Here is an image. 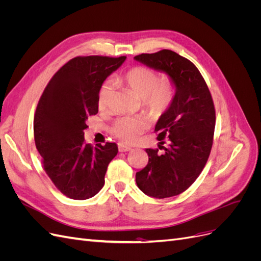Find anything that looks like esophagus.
Returning <instances> with one entry per match:
<instances>
[{"mask_svg":"<svg viewBox=\"0 0 261 261\" xmlns=\"http://www.w3.org/2000/svg\"><path fill=\"white\" fill-rule=\"evenodd\" d=\"M118 150H120V152H126V151H130L132 147L129 146H126L123 144H118Z\"/></svg>","mask_w":261,"mask_h":261,"instance_id":"obj_1","label":"esophagus"}]
</instances>
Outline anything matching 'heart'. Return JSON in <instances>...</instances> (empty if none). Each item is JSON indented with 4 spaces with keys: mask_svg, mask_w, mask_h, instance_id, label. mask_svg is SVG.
Segmentation results:
<instances>
[{
    "mask_svg": "<svg viewBox=\"0 0 261 261\" xmlns=\"http://www.w3.org/2000/svg\"><path fill=\"white\" fill-rule=\"evenodd\" d=\"M124 81L132 91L143 101V105L151 115L162 114L171 103L174 88L169 78L159 80V75L153 69L138 66L134 67L124 76ZM113 82L106 81L98 92V106L100 110L109 107L113 93ZM147 128V124L141 117H123L113 125L112 133L124 143H134Z\"/></svg>",
    "mask_w": 261,
    "mask_h": 261,
    "instance_id": "obj_1",
    "label": "heart"
}]
</instances>
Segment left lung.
Segmentation results:
<instances>
[{
	"label": "left lung",
	"mask_w": 261,
	"mask_h": 261,
	"mask_svg": "<svg viewBox=\"0 0 261 261\" xmlns=\"http://www.w3.org/2000/svg\"><path fill=\"white\" fill-rule=\"evenodd\" d=\"M134 60L165 73L175 88L168 109L158 120L156 139L167 147L146 149L149 161L136 173V183L153 198L179 195L199 176L209 158L216 111L208 86L193 63L171 50L136 55Z\"/></svg>",
	"instance_id": "obj_1"
}]
</instances>
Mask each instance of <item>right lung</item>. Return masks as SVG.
I'll return each mask as SVG.
<instances>
[{"label": "right lung", "mask_w": 261, "mask_h": 261, "mask_svg": "<svg viewBox=\"0 0 261 261\" xmlns=\"http://www.w3.org/2000/svg\"><path fill=\"white\" fill-rule=\"evenodd\" d=\"M126 57H77L51 78L34 118L35 143L43 168L61 193L76 200L91 198L105 185L114 143H85L88 116L98 113V92Z\"/></svg>", "instance_id": "obj_1"}]
</instances>
